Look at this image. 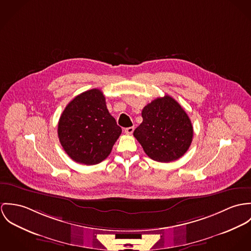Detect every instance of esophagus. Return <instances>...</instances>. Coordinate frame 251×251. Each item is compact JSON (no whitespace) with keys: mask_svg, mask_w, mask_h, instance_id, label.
<instances>
[{"mask_svg":"<svg viewBox=\"0 0 251 251\" xmlns=\"http://www.w3.org/2000/svg\"><path fill=\"white\" fill-rule=\"evenodd\" d=\"M134 130H135V128H134V127L125 128V129H124V133H125V134H127V135H131V134H133Z\"/></svg>","mask_w":251,"mask_h":251,"instance_id":"esophagus-1","label":"esophagus"}]
</instances>
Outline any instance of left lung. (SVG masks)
<instances>
[{"label": "left lung", "mask_w": 251, "mask_h": 251, "mask_svg": "<svg viewBox=\"0 0 251 251\" xmlns=\"http://www.w3.org/2000/svg\"><path fill=\"white\" fill-rule=\"evenodd\" d=\"M141 116L143 120L134 137L149 158L169 163L188 151L194 128L188 114L172 97L166 95L153 100L143 108Z\"/></svg>", "instance_id": "left-lung-1"}]
</instances>
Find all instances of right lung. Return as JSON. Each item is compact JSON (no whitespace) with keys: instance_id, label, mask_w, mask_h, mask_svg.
Masks as SVG:
<instances>
[{"instance_id":"add662e5","label":"right lung","mask_w":251,"mask_h":251,"mask_svg":"<svg viewBox=\"0 0 251 251\" xmlns=\"http://www.w3.org/2000/svg\"><path fill=\"white\" fill-rule=\"evenodd\" d=\"M121 132L107 109L103 92L97 88L84 91L69 102L57 124V136L66 154L86 166L104 161Z\"/></svg>"}]
</instances>
